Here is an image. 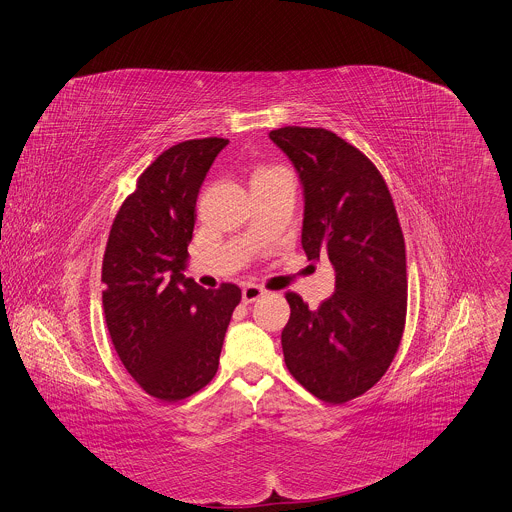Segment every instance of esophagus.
<instances>
[{"mask_svg": "<svg viewBox=\"0 0 512 512\" xmlns=\"http://www.w3.org/2000/svg\"><path fill=\"white\" fill-rule=\"evenodd\" d=\"M263 295H265V291H263L259 285H245L243 291H241V299H243L245 305L257 301V299L263 297Z\"/></svg>", "mask_w": 512, "mask_h": 512, "instance_id": "1", "label": "esophagus"}]
</instances>
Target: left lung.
<instances>
[{
	"label": "left lung",
	"instance_id": "obj_1",
	"mask_svg": "<svg viewBox=\"0 0 512 512\" xmlns=\"http://www.w3.org/2000/svg\"><path fill=\"white\" fill-rule=\"evenodd\" d=\"M269 137L303 183V249L309 259L327 255L335 269V293L319 309L285 295V365L311 395L341 405L367 393L401 345L405 237L383 175L355 145L321 127L289 125Z\"/></svg>",
	"mask_w": 512,
	"mask_h": 512
}]
</instances>
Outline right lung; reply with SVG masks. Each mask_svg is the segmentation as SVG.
<instances>
[{
  "label": "right lung",
  "mask_w": 512,
  "mask_h": 512,
  "mask_svg": "<svg viewBox=\"0 0 512 512\" xmlns=\"http://www.w3.org/2000/svg\"><path fill=\"white\" fill-rule=\"evenodd\" d=\"M229 143L189 139L163 151L119 207L101 267L111 343L137 385L177 403L217 373L241 289H203L185 277L201 183Z\"/></svg>",
  "instance_id": "obj_1"
}]
</instances>
